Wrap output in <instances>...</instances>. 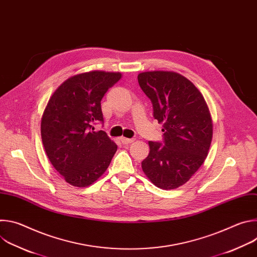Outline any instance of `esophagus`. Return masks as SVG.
<instances>
[{
	"instance_id": "34e87169",
	"label": "esophagus",
	"mask_w": 257,
	"mask_h": 257,
	"mask_svg": "<svg viewBox=\"0 0 257 257\" xmlns=\"http://www.w3.org/2000/svg\"><path fill=\"white\" fill-rule=\"evenodd\" d=\"M121 141L124 144H130L132 142H134V139H129V138H125V137H121Z\"/></svg>"
}]
</instances>
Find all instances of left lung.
I'll return each mask as SVG.
<instances>
[{
	"label": "left lung",
	"instance_id": "1",
	"mask_svg": "<svg viewBox=\"0 0 257 257\" xmlns=\"http://www.w3.org/2000/svg\"><path fill=\"white\" fill-rule=\"evenodd\" d=\"M163 124L164 142L150 141L142 171L165 190L184 185L205 161L212 138V120L201 92L173 71L142 72L137 76Z\"/></svg>",
	"mask_w": 257,
	"mask_h": 257
}]
</instances>
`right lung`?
<instances>
[{"mask_svg": "<svg viewBox=\"0 0 257 257\" xmlns=\"http://www.w3.org/2000/svg\"><path fill=\"white\" fill-rule=\"evenodd\" d=\"M122 77L119 72L90 71L65 80L45 108L41 133L46 154L70 185L87 187L107 169L117 144L102 130L100 100Z\"/></svg>", "mask_w": 257, "mask_h": 257, "instance_id": "add662e5", "label": "right lung"}]
</instances>
